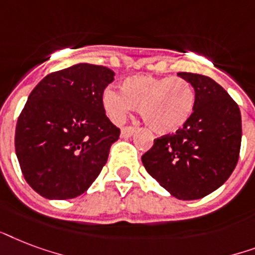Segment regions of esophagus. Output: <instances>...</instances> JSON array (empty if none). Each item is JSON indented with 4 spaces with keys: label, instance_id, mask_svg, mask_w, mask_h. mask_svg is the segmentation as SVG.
Returning <instances> with one entry per match:
<instances>
[{
    "label": "esophagus",
    "instance_id": "esophagus-1",
    "mask_svg": "<svg viewBox=\"0 0 255 255\" xmlns=\"http://www.w3.org/2000/svg\"><path fill=\"white\" fill-rule=\"evenodd\" d=\"M134 131H135V128H133V126H126V128H124L121 131V137L122 138H129L131 137L134 134Z\"/></svg>",
    "mask_w": 255,
    "mask_h": 255
}]
</instances>
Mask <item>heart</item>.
Masks as SVG:
<instances>
[{"label": "heart", "mask_w": 255, "mask_h": 255, "mask_svg": "<svg viewBox=\"0 0 255 255\" xmlns=\"http://www.w3.org/2000/svg\"><path fill=\"white\" fill-rule=\"evenodd\" d=\"M194 100V90L187 81L153 76L129 77L124 89L110 86L102 98L112 121L121 124L137 106L146 125L158 134L182 129L191 117Z\"/></svg>", "instance_id": "heart-1"}]
</instances>
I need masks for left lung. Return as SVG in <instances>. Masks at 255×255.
<instances>
[{"label": "left lung", "mask_w": 255, "mask_h": 255, "mask_svg": "<svg viewBox=\"0 0 255 255\" xmlns=\"http://www.w3.org/2000/svg\"><path fill=\"white\" fill-rule=\"evenodd\" d=\"M195 93L194 109L182 129L154 139L142 163L170 195L203 198L222 186L238 162L242 138L240 108L206 76L178 73Z\"/></svg>", "instance_id": "1"}]
</instances>
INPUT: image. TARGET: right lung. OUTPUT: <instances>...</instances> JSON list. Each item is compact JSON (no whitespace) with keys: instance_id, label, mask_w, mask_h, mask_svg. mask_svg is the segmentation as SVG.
Here are the masks:
<instances>
[{"instance_id":"right-lung-1","label":"right lung","mask_w":255,"mask_h":255,"mask_svg":"<svg viewBox=\"0 0 255 255\" xmlns=\"http://www.w3.org/2000/svg\"><path fill=\"white\" fill-rule=\"evenodd\" d=\"M113 80L106 66L77 64L47 74L33 89L14 145L23 177L39 195L76 198L96 181L121 133L102 104Z\"/></svg>"}]
</instances>
